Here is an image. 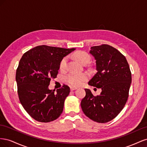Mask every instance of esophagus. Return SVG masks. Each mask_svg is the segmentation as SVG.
Segmentation results:
<instances>
[{
    "label": "esophagus",
    "mask_w": 147,
    "mask_h": 147,
    "mask_svg": "<svg viewBox=\"0 0 147 147\" xmlns=\"http://www.w3.org/2000/svg\"><path fill=\"white\" fill-rule=\"evenodd\" d=\"M70 88L71 91H74L75 90H77V88H74V87H72V86H71Z\"/></svg>",
    "instance_id": "obj_1"
}]
</instances>
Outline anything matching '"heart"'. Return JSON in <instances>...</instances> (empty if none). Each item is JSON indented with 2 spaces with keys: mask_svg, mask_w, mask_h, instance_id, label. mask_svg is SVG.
<instances>
[{
  "mask_svg": "<svg viewBox=\"0 0 147 147\" xmlns=\"http://www.w3.org/2000/svg\"><path fill=\"white\" fill-rule=\"evenodd\" d=\"M74 57L77 61L80 62L81 64H84L88 63L90 61V56L85 51H78L75 53ZM67 57H64L60 62L59 68L61 70L64 69L67 66ZM88 78V75L87 73H70L67 76H66L65 80L66 82L72 86H80L86 81Z\"/></svg>",
  "mask_w": 147,
  "mask_h": 147,
  "instance_id": "obj_1",
  "label": "heart"
}]
</instances>
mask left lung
Returning a JSON list of instances; mask_svg holds the SVG:
<instances>
[{
	"instance_id": "obj_1",
	"label": "left lung",
	"mask_w": 147,
	"mask_h": 147,
	"mask_svg": "<svg viewBox=\"0 0 147 147\" xmlns=\"http://www.w3.org/2000/svg\"><path fill=\"white\" fill-rule=\"evenodd\" d=\"M97 73L89 85L101 88L99 96H94L89 89L82 100L83 113L96 122L104 123L116 117L125 105L132 80L131 72L125 56L116 48L103 44L91 47Z\"/></svg>"
}]
</instances>
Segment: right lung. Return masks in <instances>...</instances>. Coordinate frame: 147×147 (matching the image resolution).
I'll return each instance as SVG.
<instances>
[{"label": "right lung", "instance_id": "1", "mask_svg": "<svg viewBox=\"0 0 147 147\" xmlns=\"http://www.w3.org/2000/svg\"><path fill=\"white\" fill-rule=\"evenodd\" d=\"M75 50L40 45L21 58L16 73L18 94L23 108L36 121H54L63 112L70 88L64 84L55 91L48 86L58 74L61 61Z\"/></svg>", "mask_w": 147, "mask_h": 147}]
</instances>
